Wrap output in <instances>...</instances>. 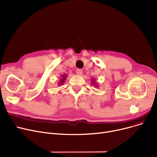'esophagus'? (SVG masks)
Wrapping results in <instances>:
<instances>
[{"mask_svg":"<svg viewBox=\"0 0 157 157\" xmlns=\"http://www.w3.org/2000/svg\"><path fill=\"white\" fill-rule=\"evenodd\" d=\"M76 74H77L78 75H79V76H81V75L83 74V71L81 70V69H78L76 70Z\"/></svg>","mask_w":157,"mask_h":157,"instance_id":"esophagus-1","label":"esophagus"}]
</instances>
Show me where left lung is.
<instances>
[{"mask_svg":"<svg viewBox=\"0 0 157 157\" xmlns=\"http://www.w3.org/2000/svg\"><path fill=\"white\" fill-rule=\"evenodd\" d=\"M91 82H92V84L93 86H94L95 87H98V83L96 82V81H95V79H91Z\"/></svg>","mask_w":157,"mask_h":157,"instance_id":"8db88e82","label":"left lung"}]
</instances>
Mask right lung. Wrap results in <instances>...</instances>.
Wrapping results in <instances>:
<instances>
[{
	"label": "right lung",
	"mask_w": 157,
	"mask_h": 157,
	"mask_svg": "<svg viewBox=\"0 0 157 157\" xmlns=\"http://www.w3.org/2000/svg\"><path fill=\"white\" fill-rule=\"evenodd\" d=\"M61 77H62V78H60L59 81H58V86L62 85L63 84V83L65 82V81L66 80V79L67 78V74H62V75H61Z\"/></svg>",
	"instance_id": "right-lung-1"
}]
</instances>
